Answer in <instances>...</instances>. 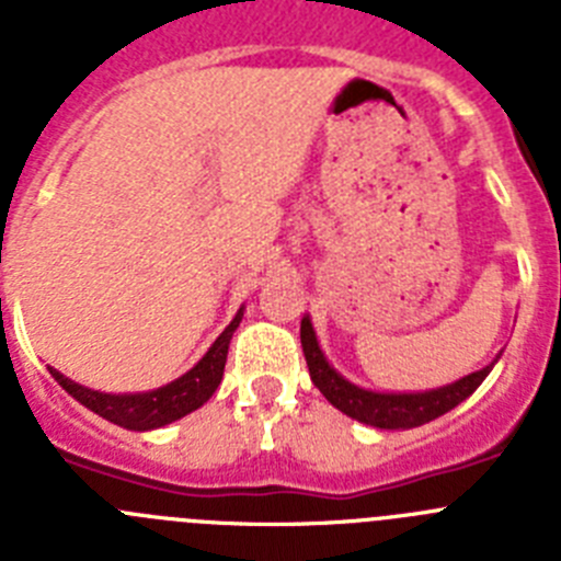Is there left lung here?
I'll return each mask as SVG.
<instances>
[{
  "label": "left lung",
  "mask_w": 561,
  "mask_h": 561,
  "mask_svg": "<svg viewBox=\"0 0 561 561\" xmlns=\"http://www.w3.org/2000/svg\"><path fill=\"white\" fill-rule=\"evenodd\" d=\"M300 342H304L306 365H309L314 388L340 413L351 415V419L376 430H413L427 424V421H435L438 415L449 413V410L458 408L460 401L469 399L480 388V381L492 374L494 362L500 359L497 354V359L489 362L485 368L474 370V374L463 376V379L453 381V385H444V388L415 390V393H385V390L359 388V385L345 379L340 370H334V365L325 359L323 348L317 342L309 314L300 320Z\"/></svg>",
  "instance_id": "obj_1"
}]
</instances>
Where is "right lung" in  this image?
<instances>
[{
	"instance_id": "add662e5",
	"label": "right lung",
	"mask_w": 561,
	"mask_h": 561,
	"mask_svg": "<svg viewBox=\"0 0 561 561\" xmlns=\"http://www.w3.org/2000/svg\"><path fill=\"white\" fill-rule=\"evenodd\" d=\"M241 317H244V306L236 311L230 325L216 336V342L207 348V354L187 374H182L180 379L168 381V385H162L157 390H146V393H101V390L83 388L78 381L67 379L56 368H49V374H53V379L72 399L81 401L83 408H89L92 413L101 415V419L112 421V424H117L123 430L148 433V430L165 427L171 421L182 419V415L193 413V410H199L216 393V388L221 385V376H225L227 348H230L232 331L238 329Z\"/></svg>"
}]
</instances>
